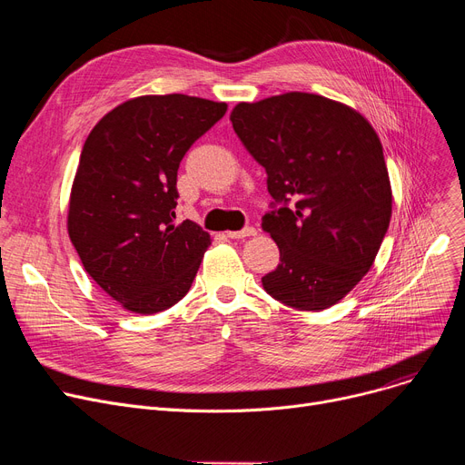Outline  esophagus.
<instances>
[{"label":"esophagus","instance_id":"esophagus-1","mask_svg":"<svg viewBox=\"0 0 465 465\" xmlns=\"http://www.w3.org/2000/svg\"><path fill=\"white\" fill-rule=\"evenodd\" d=\"M258 233V230L254 228V226H247V228H242V230H239V232H228L226 235L230 237V239H245V237H252V235H256Z\"/></svg>","mask_w":465,"mask_h":465}]
</instances>
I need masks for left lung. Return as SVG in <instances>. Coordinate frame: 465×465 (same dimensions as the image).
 <instances>
[{"label":"left lung","mask_w":465,"mask_h":465,"mask_svg":"<svg viewBox=\"0 0 465 465\" xmlns=\"http://www.w3.org/2000/svg\"><path fill=\"white\" fill-rule=\"evenodd\" d=\"M230 120L273 198L262 230L281 263L262 277L263 290L298 311L335 305L370 272L392 216L375 130L354 109L307 92L239 104Z\"/></svg>","instance_id":"obj_1"}]
</instances>
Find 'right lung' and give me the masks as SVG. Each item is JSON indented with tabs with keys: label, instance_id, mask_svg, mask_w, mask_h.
<instances>
[{
	"label": "right lung",
	"instance_id": "1",
	"mask_svg": "<svg viewBox=\"0 0 465 465\" xmlns=\"http://www.w3.org/2000/svg\"><path fill=\"white\" fill-rule=\"evenodd\" d=\"M228 105L143 95L107 113L84 141L67 230L86 273L122 307L153 314L181 302L211 235L177 224V171Z\"/></svg>",
	"mask_w": 465,
	"mask_h": 465
}]
</instances>
